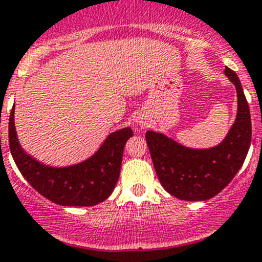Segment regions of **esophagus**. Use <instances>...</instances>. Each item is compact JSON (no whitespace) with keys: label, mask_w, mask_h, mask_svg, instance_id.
Masks as SVG:
<instances>
[{"label":"esophagus","mask_w":262,"mask_h":262,"mask_svg":"<svg viewBox=\"0 0 262 262\" xmlns=\"http://www.w3.org/2000/svg\"><path fill=\"white\" fill-rule=\"evenodd\" d=\"M137 124H138L141 128H144V126L148 125V120L146 118H143V116H138V119H137Z\"/></svg>","instance_id":"1"}]
</instances>
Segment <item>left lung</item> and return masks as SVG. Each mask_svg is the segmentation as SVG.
Masks as SVG:
<instances>
[{
	"label": "left lung",
	"instance_id": "8db88e82",
	"mask_svg": "<svg viewBox=\"0 0 262 262\" xmlns=\"http://www.w3.org/2000/svg\"><path fill=\"white\" fill-rule=\"evenodd\" d=\"M224 73L236 86L238 107L236 121L218 146L194 149L162 133H146L158 180L166 191L180 200L202 202L215 196L236 176L247 156L252 134L250 107L236 72L226 67Z\"/></svg>",
	"mask_w": 262,
	"mask_h": 262
}]
</instances>
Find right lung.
I'll list each match as a JSON object with an SVG mask.
<instances>
[{
    "mask_svg": "<svg viewBox=\"0 0 262 262\" xmlns=\"http://www.w3.org/2000/svg\"><path fill=\"white\" fill-rule=\"evenodd\" d=\"M15 105L10 113L9 142L15 163L25 180L40 195L64 207H91L104 202L120 175L121 158L130 128L110 134L94 156L68 167H50L24 152L14 123Z\"/></svg>",
    "mask_w": 262,
    "mask_h": 262,
    "instance_id": "right-lung-1",
    "label": "right lung"
}]
</instances>
